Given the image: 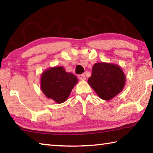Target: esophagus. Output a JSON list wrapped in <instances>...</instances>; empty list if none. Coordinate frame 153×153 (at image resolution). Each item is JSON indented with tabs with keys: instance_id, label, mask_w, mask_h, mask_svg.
<instances>
[{
	"instance_id": "obj_1",
	"label": "esophagus",
	"mask_w": 153,
	"mask_h": 153,
	"mask_svg": "<svg viewBox=\"0 0 153 153\" xmlns=\"http://www.w3.org/2000/svg\"><path fill=\"white\" fill-rule=\"evenodd\" d=\"M78 78L80 79V80H86V76H85V75L83 74H81V75H79L78 76Z\"/></svg>"
}]
</instances>
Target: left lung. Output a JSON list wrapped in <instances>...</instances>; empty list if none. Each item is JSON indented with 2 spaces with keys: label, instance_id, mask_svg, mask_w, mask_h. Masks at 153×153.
I'll list each match as a JSON object with an SVG mask.
<instances>
[{
  "label": "left lung",
  "instance_id": "left-lung-1",
  "mask_svg": "<svg viewBox=\"0 0 153 153\" xmlns=\"http://www.w3.org/2000/svg\"><path fill=\"white\" fill-rule=\"evenodd\" d=\"M88 81L98 97L108 100L123 90L126 77L121 69L116 65L97 63L93 66L92 75Z\"/></svg>",
  "mask_w": 153,
  "mask_h": 153
}]
</instances>
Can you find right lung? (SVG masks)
Listing matches in <instances>:
<instances>
[{
  "instance_id": "add662e5",
  "label": "right lung",
  "mask_w": 153,
  "mask_h": 153,
  "mask_svg": "<svg viewBox=\"0 0 153 153\" xmlns=\"http://www.w3.org/2000/svg\"><path fill=\"white\" fill-rule=\"evenodd\" d=\"M77 82V77L73 74L67 73L63 67H55L42 74L41 89L48 98L62 103L69 97Z\"/></svg>"
}]
</instances>
